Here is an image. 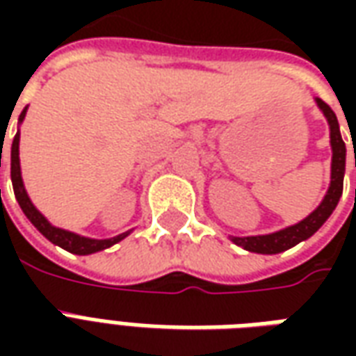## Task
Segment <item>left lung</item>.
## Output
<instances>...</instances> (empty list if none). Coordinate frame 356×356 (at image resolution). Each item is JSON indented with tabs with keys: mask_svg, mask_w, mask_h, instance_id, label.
I'll use <instances>...</instances> for the list:
<instances>
[{
	"mask_svg": "<svg viewBox=\"0 0 356 356\" xmlns=\"http://www.w3.org/2000/svg\"><path fill=\"white\" fill-rule=\"evenodd\" d=\"M316 106L326 118L330 125V147H332V170H330V186L322 202L313 209L305 219H301L299 223L290 225L286 229L270 232V234H257V236H229L232 244L244 248L248 252L263 255L282 254L290 248L298 246L299 242L311 238L314 232L321 229L322 225L328 221L332 211L336 209L337 202L341 198L343 193V175H345V156H347V148L341 139V131H339V124L334 114V110L330 108L322 99H314ZM355 165H356V154H355Z\"/></svg>",
	"mask_w": 356,
	"mask_h": 356,
	"instance_id": "1",
	"label": "left lung"
}]
</instances>
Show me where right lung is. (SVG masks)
Segmentation results:
<instances>
[{"label":"right lung","mask_w":356,"mask_h":356,"mask_svg":"<svg viewBox=\"0 0 356 356\" xmlns=\"http://www.w3.org/2000/svg\"><path fill=\"white\" fill-rule=\"evenodd\" d=\"M26 110L28 106L22 112H20L19 116V125L24 122V116H26ZM19 143H20V129L15 135V139H13L11 145V181H13V191H15V198L19 202L20 209L24 211V216L30 219V223L34 225L38 231L42 232L45 238L53 242L55 246H60L66 252H70V254L76 255H89V254H97V252H102V250H106V248L114 246L118 242H122L125 236H129V232H122V234H118V236H112V238H88V236H80V234H76L72 231H65V229H60V227H55V225H51L47 221V217L43 216L40 209L35 208L32 200H30V196H28L26 188H24V181H22V173H20V158H19ZM1 160V154H0Z\"/></svg>","instance_id":"1"}]
</instances>
